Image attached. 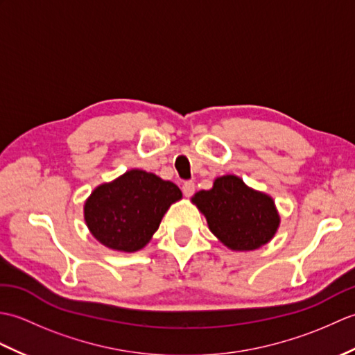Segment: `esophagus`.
<instances>
[{
	"label": "esophagus",
	"mask_w": 355,
	"mask_h": 355,
	"mask_svg": "<svg viewBox=\"0 0 355 355\" xmlns=\"http://www.w3.org/2000/svg\"><path fill=\"white\" fill-rule=\"evenodd\" d=\"M182 189H183L184 197H192L193 192H195V183L193 182H184L183 186H182Z\"/></svg>",
	"instance_id": "1"
}]
</instances>
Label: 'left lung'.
Wrapping results in <instances>:
<instances>
[{"label":"left lung","mask_w":355,"mask_h":355,"mask_svg":"<svg viewBox=\"0 0 355 355\" xmlns=\"http://www.w3.org/2000/svg\"><path fill=\"white\" fill-rule=\"evenodd\" d=\"M192 201L214 235L232 250H254L267 244L279 225L273 200L235 175L216 178L212 189L195 193Z\"/></svg>","instance_id":"left-lung-1"}]
</instances>
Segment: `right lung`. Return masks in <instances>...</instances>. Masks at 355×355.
<instances>
[{
	"label": "right lung",
	"instance_id": "1",
	"mask_svg": "<svg viewBox=\"0 0 355 355\" xmlns=\"http://www.w3.org/2000/svg\"><path fill=\"white\" fill-rule=\"evenodd\" d=\"M182 191L154 173L132 169L102 184L85 202V221L93 236L120 252H137L157 232Z\"/></svg>",
	"mask_w": 355,
	"mask_h": 355
}]
</instances>
